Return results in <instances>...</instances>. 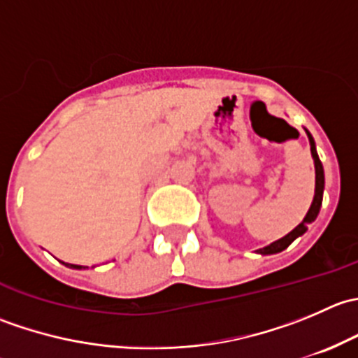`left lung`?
<instances>
[{"label":"left lung","instance_id":"obj_1","mask_svg":"<svg viewBox=\"0 0 358 358\" xmlns=\"http://www.w3.org/2000/svg\"><path fill=\"white\" fill-rule=\"evenodd\" d=\"M306 135H308L310 150H312L313 164H315V196H313L312 206H310L308 213H306V216L303 218V222L299 223L294 230H291L287 236H284L282 239L275 241V243L268 244L266 248L258 249L256 252H259V255H275V252L284 251V249L289 246L292 241H296L298 237H301L303 234L308 230V225L312 222H315L317 215H319V211H320V206H322V194H324V168H322V162H320L319 156H317V149H315V142H313V136L310 135L308 131H306Z\"/></svg>","mask_w":358,"mask_h":358}]
</instances>
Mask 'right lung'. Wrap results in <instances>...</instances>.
<instances>
[{
  "label": "right lung",
  "mask_w": 358,
  "mask_h": 358,
  "mask_svg": "<svg viewBox=\"0 0 358 358\" xmlns=\"http://www.w3.org/2000/svg\"><path fill=\"white\" fill-rule=\"evenodd\" d=\"M64 265L69 266V268H83L81 265H71V263H64Z\"/></svg>",
  "instance_id": "right-lung-1"
}]
</instances>
